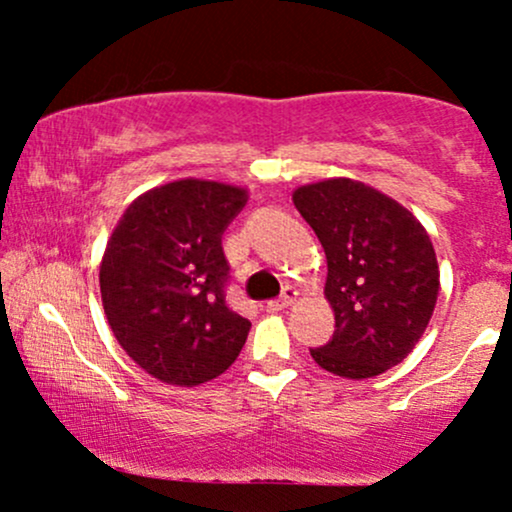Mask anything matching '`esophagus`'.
Instances as JSON below:
<instances>
[{"label":"esophagus","mask_w":512,"mask_h":512,"mask_svg":"<svg viewBox=\"0 0 512 512\" xmlns=\"http://www.w3.org/2000/svg\"><path fill=\"white\" fill-rule=\"evenodd\" d=\"M293 301H296V289H293V286H286L284 293H281L279 298H274V301L267 303V310H272V313H276V310L289 308Z\"/></svg>","instance_id":"34e87169"}]
</instances>
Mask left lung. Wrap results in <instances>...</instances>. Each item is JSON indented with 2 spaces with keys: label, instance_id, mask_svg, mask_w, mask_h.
Returning <instances> with one entry per match:
<instances>
[{
  "label": "left lung",
  "instance_id": "8db88e82",
  "mask_svg": "<svg viewBox=\"0 0 512 512\" xmlns=\"http://www.w3.org/2000/svg\"><path fill=\"white\" fill-rule=\"evenodd\" d=\"M293 204L325 248V296L334 310L332 339L310 356L351 380L402 363L438 298V260L426 228L395 199L349 178L298 187Z\"/></svg>",
  "mask_w": 512,
  "mask_h": 512
}]
</instances>
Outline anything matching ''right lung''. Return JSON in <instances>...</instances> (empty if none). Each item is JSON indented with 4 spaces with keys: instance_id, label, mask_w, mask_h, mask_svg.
Returning <instances> with one entry per match:
<instances>
[{
    "instance_id": "1",
    "label": "right lung",
    "mask_w": 512,
    "mask_h": 512,
    "mask_svg": "<svg viewBox=\"0 0 512 512\" xmlns=\"http://www.w3.org/2000/svg\"><path fill=\"white\" fill-rule=\"evenodd\" d=\"M240 187L178 180L129 204L101 262L108 325L127 356L168 385L214 380L236 361L248 317L228 308L221 236L243 211Z\"/></svg>"
}]
</instances>
